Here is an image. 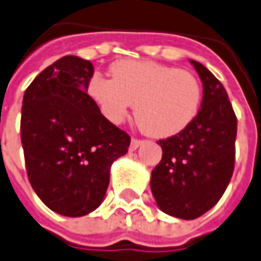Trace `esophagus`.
I'll list each match as a JSON object with an SVG mask.
<instances>
[{"label":"esophagus","instance_id":"esophagus-1","mask_svg":"<svg viewBox=\"0 0 261 261\" xmlns=\"http://www.w3.org/2000/svg\"><path fill=\"white\" fill-rule=\"evenodd\" d=\"M144 144V141L142 139H136V138H132V141H130V149L134 151L136 148H139V146Z\"/></svg>","mask_w":261,"mask_h":261}]
</instances>
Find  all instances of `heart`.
Returning <instances> with one entry per match:
<instances>
[{
  "mask_svg": "<svg viewBox=\"0 0 261 261\" xmlns=\"http://www.w3.org/2000/svg\"><path fill=\"white\" fill-rule=\"evenodd\" d=\"M112 76L94 75L88 95L106 119L120 123L135 105L142 130L168 138L193 122L202 103V86L192 72L152 61H119Z\"/></svg>",
  "mask_w": 261,
  "mask_h": 261,
  "instance_id": "obj_1",
  "label": "heart"
}]
</instances>
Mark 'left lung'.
Returning <instances> with one entry per match:
<instances>
[{
  "label": "left lung",
  "instance_id": "left-lung-1",
  "mask_svg": "<svg viewBox=\"0 0 261 261\" xmlns=\"http://www.w3.org/2000/svg\"><path fill=\"white\" fill-rule=\"evenodd\" d=\"M203 83L193 122L160 139L163 158L151 173V190L167 215L196 219L222 197L236 164L237 116L225 88L207 68L190 61Z\"/></svg>",
  "mask_w": 261,
  "mask_h": 261
}]
</instances>
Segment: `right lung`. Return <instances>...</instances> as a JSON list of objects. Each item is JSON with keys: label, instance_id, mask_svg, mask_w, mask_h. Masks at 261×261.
Returning <instances> with one entry per match:
<instances>
[{"label": "right lung", "instance_id": "1", "mask_svg": "<svg viewBox=\"0 0 261 261\" xmlns=\"http://www.w3.org/2000/svg\"><path fill=\"white\" fill-rule=\"evenodd\" d=\"M93 74L90 61L64 56L27 87L21 107L29 181L49 209L71 218L100 206L112 163L130 144L87 94Z\"/></svg>", "mask_w": 261, "mask_h": 261}]
</instances>
